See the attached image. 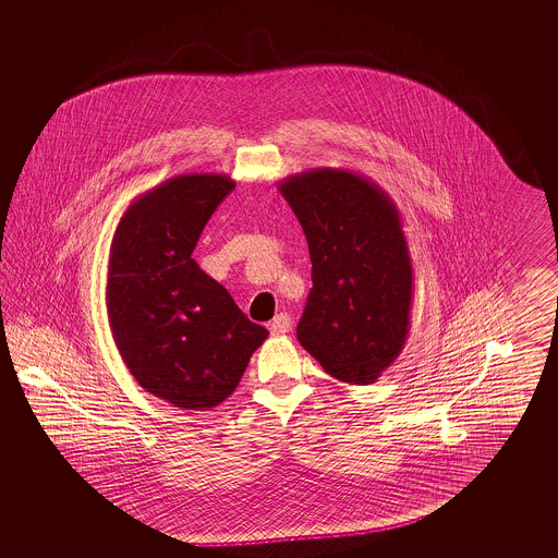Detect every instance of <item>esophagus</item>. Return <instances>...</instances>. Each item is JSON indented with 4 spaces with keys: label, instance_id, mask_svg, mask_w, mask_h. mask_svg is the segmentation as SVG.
<instances>
[{
    "label": "esophagus",
    "instance_id": "34e87169",
    "mask_svg": "<svg viewBox=\"0 0 558 558\" xmlns=\"http://www.w3.org/2000/svg\"><path fill=\"white\" fill-rule=\"evenodd\" d=\"M290 327H292V319H290V315L287 313H280V315H276L274 317V322L270 323V333L271 336H284L290 331Z\"/></svg>",
    "mask_w": 558,
    "mask_h": 558
}]
</instances>
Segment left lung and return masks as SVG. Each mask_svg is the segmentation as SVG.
Segmentation results:
<instances>
[{
	"label": "left lung",
	"instance_id": "8db88e82",
	"mask_svg": "<svg viewBox=\"0 0 558 558\" xmlns=\"http://www.w3.org/2000/svg\"><path fill=\"white\" fill-rule=\"evenodd\" d=\"M278 190L313 264L296 338L333 378L372 385L399 357L411 327L413 268L399 208L350 169L301 171Z\"/></svg>",
	"mask_w": 558,
	"mask_h": 558
}]
</instances>
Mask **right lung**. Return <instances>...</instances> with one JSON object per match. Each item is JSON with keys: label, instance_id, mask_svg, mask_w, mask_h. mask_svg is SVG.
I'll return each mask as SVG.
<instances>
[{"label": "right lung", "instance_id": "1", "mask_svg": "<svg viewBox=\"0 0 558 558\" xmlns=\"http://www.w3.org/2000/svg\"><path fill=\"white\" fill-rule=\"evenodd\" d=\"M233 187L225 173L169 178L131 203L112 236V338L136 383L180 409L206 411L229 399L268 338L192 259L204 225Z\"/></svg>", "mask_w": 558, "mask_h": 558}]
</instances>
